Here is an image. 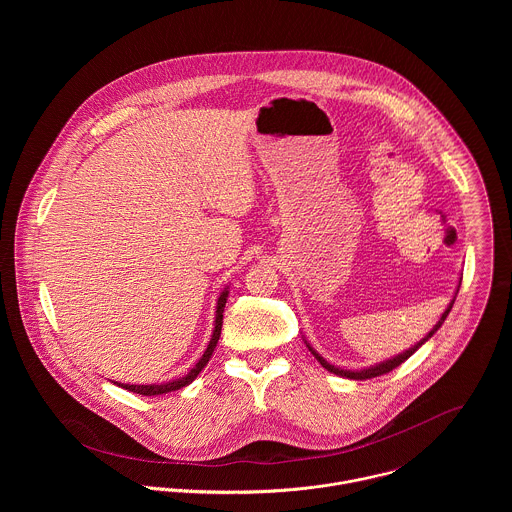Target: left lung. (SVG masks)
<instances>
[{"label": "left lung", "instance_id": "obj_1", "mask_svg": "<svg viewBox=\"0 0 512 512\" xmlns=\"http://www.w3.org/2000/svg\"><path fill=\"white\" fill-rule=\"evenodd\" d=\"M459 292V290H457ZM453 303H455V297L451 299V303H449V307L443 311V315H441V319L438 321V325L428 333V337L424 339V341H420L418 345H414L410 351H406V353H402V355H398V357H394V359H390V361H386V363H380V365L370 366V368H363V370H357V372H353V370H343V368H337L335 365H329L317 351H313L309 345H307V349L313 353V357L323 365V368H327L329 372H333V374H339V376H345V378H353V380H366V378H374V376H380V374H386V372H390V370H394L396 366L402 365L404 361H408L436 331H438L439 327H441V323L445 321V317L449 315V311H451V307H453Z\"/></svg>", "mask_w": 512, "mask_h": 512}]
</instances>
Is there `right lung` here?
<instances>
[{"label": "right lung", "instance_id": "1", "mask_svg": "<svg viewBox=\"0 0 512 512\" xmlns=\"http://www.w3.org/2000/svg\"><path fill=\"white\" fill-rule=\"evenodd\" d=\"M226 297H228V292L224 290L219 297V303H217V321H215L213 339H211V343H209L205 355L201 357V361L191 368V372H189L187 376H183V378H179V380H173V382H167V384H140V386H138V384H118V386L130 390V392L142 394V396H157V394H167V392H173V390H179V388L191 384V382L197 378V374L207 366L211 355H213V351H215V347H217V343H219L220 329H222V313H224ZM114 384H116V382H114Z\"/></svg>", "mask_w": 512, "mask_h": 512}]
</instances>
